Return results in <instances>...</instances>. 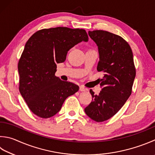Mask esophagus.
Returning a JSON list of instances; mask_svg holds the SVG:
<instances>
[{"instance_id":"34e87169","label":"esophagus","mask_w":155,"mask_h":155,"mask_svg":"<svg viewBox=\"0 0 155 155\" xmlns=\"http://www.w3.org/2000/svg\"><path fill=\"white\" fill-rule=\"evenodd\" d=\"M86 88H85L83 86H80V91L81 92H84V91H86Z\"/></svg>"}]
</instances>
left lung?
<instances>
[{"label": "left lung", "instance_id": "1", "mask_svg": "<svg viewBox=\"0 0 155 155\" xmlns=\"http://www.w3.org/2000/svg\"><path fill=\"white\" fill-rule=\"evenodd\" d=\"M88 35L98 46L97 71L104 76L98 95L90 90L92 100L84 110L92 120L103 122L115 115L132 94L136 68L132 49L123 38L104 30L89 31Z\"/></svg>", "mask_w": 155, "mask_h": 155}]
</instances>
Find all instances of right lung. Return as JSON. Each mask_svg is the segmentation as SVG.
<instances>
[{
	"label": "right lung",
	"mask_w": 155,
	"mask_h": 155,
	"mask_svg": "<svg viewBox=\"0 0 155 155\" xmlns=\"http://www.w3.org/2000/svg\"><path fill=\"white\" fill-rule=\"evenodd\" d=\"M88 36L84 29L57 27L37 31L28 39L18 63L19 90L35 115L47 119L59 111L68 96L78 91L75 84L54 75L70 48Z\"/></svg>",
	"instance_id": "obj_1"
}]
</instances>
